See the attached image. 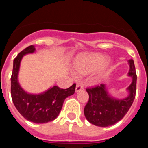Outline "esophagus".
<instances>
[{
  "instance_id": "obj_1",
  "label": "esophagus",
  "mask_w": 148,
  "mask_h": 148,
  "mask_svg": "<svg viewBox=\"0 0 148 148\" xmlns=\"http://www.w3.org/2000/svg\"><path fill=\"white\" fill-rule=\"evenodd\" d=\"M84 90V85L81 83H78L76 85V88H75V91L76 92H79L81 90Z\"/></svg>"
}]
</instances>
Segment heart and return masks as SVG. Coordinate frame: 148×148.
Listing matches in <instances>:
<instances>
[{
  "label": "heart",
  "mask_w": 148,
  "mask_h": 148,
  "mask_svg": "<svg viewBox=\"0 0 148 148\" xmlns=\"http://www.w3.org/2000/svg\"><path fill=\"white\" fill-rule=\"evenodd\" d=\"M109 64V60L100 53L83 55L75 63V70L78 75H84L91 73L99 67L103 70Z\"/></svg>",
  "instance_id": "1"
}]
</instances>
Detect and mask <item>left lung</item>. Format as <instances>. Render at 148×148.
Masks as SVG:
<instances>
[{
	"label": "left lung",
	"instance_id": "1",
	"mask_svg": "<svg viewBox=\"0 0 148 148\" xmlns=\"http://www.w3.org/2000/svg\"><path fill=\"white\" fill-rule=\"evenodd\" d=\"M128 63L130 64L128 75L133 78V82L127 88L130 95L127 98L113 99L106 91L104 84L86 89L89 100L84 113L87 121L92 125L101 127L115 125L122 119L131 107L136 96L137 75L133 60H129Z\"/></svg>",
	"mask_w": 148,
	"mask_h": 148
}]
</instances>
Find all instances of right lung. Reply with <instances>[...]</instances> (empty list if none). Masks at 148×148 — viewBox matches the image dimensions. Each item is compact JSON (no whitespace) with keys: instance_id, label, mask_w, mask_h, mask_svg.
<instances>
[{"instance_id":"obj_1","label":"right lung","mask_w":148,"mask_h":148,"mask_svg":"<svg viewBox=\"0 0 148 148\" xmlns=\"http://www.w3.org/2000/svg\"><path fill=\"white\" fill-rule=\"evenodd\" d=\"M35 50L34 46H29L14 59L11 76V96L15 108L23 118L32 122L44 124L53 121L59 115L65 99L74 94L76 84H73L67 89L54 86L39 95L26 92L18 83V70L22 57L34 53Z\"/></svg>"}]
</instances>
